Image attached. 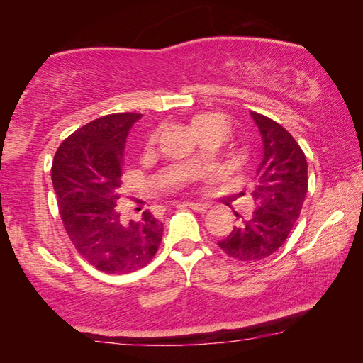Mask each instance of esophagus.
Segmentation results:
<instances>
[{
    "instance_id": "esophagus-1",
    "label": "esophagus",
    "mask_w": 363,
    "mask_h": 363,
    "mask_svg": "<svg viewBox=\"0 0 363 363\" xmlns=\"http://www.w3.org/2000/svg\"><path fill=\"white\" fill-rule=\"evenodd\" d=\"M184 205L189 206L190 210L199 211V213H206L208 208H210L206 203H195V201H186V203H184Z\"/></svg>"
}]
</instances>
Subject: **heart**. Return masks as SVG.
Masks as SVG:
<instances>
[{"instance_id":"obj_1","label":"heart","mask_w":363,"mask_h":363,"mask_svg":"<svg viewBox=\"0 0 363 363\" xmlns=\"http://www.w3.org/2000/svg\"><path fill=\"white\" fill-rule=\"evenodd\" d=\"M192 130L199 138H203L208 133H223L225 136L227 133V121L223 115L219 113H201L192 118ZM155 134L150 136L149 145L155 144Z\"/></svg>"}]
</instances>
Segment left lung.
Instances as JSON below:
<instances>
[{
  "instance_id": "left-lung-1",
  "label": "left lung",
  "mask_w": 363,
  "mask_h": 363,
  "mask_svg": "<svg viewBox=\"0 0 363 363\" xmlns=\"http://www.w3.org/2000/svg\"><path fill=\"white\" fill-rule=\"evenodd\" d=\"M259 128L264 155L251 190L256 208L240 225L218 242L237 261H261L274 255L290 235L307 194V162L303 149L284 126L266 115L251 112Z\"/></svg>"
}]
</instances>
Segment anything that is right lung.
I'll list each match as a JSON object with an SVG mask.
<instances>
[{
    "label": "right lung",
    "mask_w": 363,
    "mask_h": 363,
    "mask_svg": "<svg viewBox=\"0 0 363 363\" xmlns=\"http://www.w3.org/2000/svg\"><path fill=\"white\" fill-rule=\"evenodd\" d=\"M140 113H112L70 134L54 155L51 177L65 232L79 255L106 274H128L152 261L163 223L144 211L120 213L123 152Z\"/></svg>",
    "instance_id": "add662e5"
}]
</instances>
